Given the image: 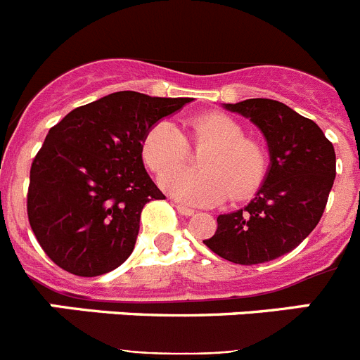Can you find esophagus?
<instances>
[{
    "label": "esophagus",
    "instance_id": "esophagus-1",
    "mask_svg": "<svg viewBox=\"0 0 360 360\" xmlns=\"http://www.w3.org/2000/svg\"><path fill=\"white\" fill-rule=\"evenodd\" d=\"M174 207H176V211L180 212V214H186V216L195 214V209L187 207V205H182V203H174Z\"/></svg>",
    "mask_w": 360,
    "mask_h": 360
}]
</instances>
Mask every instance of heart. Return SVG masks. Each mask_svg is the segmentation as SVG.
<instances>
[{
	"mask_svg": "<svg viewBox=\"0 0 360 360\" xmlns=\"http://www.w3.org/2000/svg\"><path fill=\"white\" fill-rule=\"evenodd\" d=\"M187 143L208 146L197 159L200 169L170 172L185 160ZM141 153L149 171L170 172L160 178V186L193 205H212L227 196L247 198L262 186L269 167L262 144L245 136L238 120L218 111L189 119L184 133L167 120L153 124L142 139Z\"/></svg>",
	"mask_w": 360,
	"mask_h": 360,
	"instance_id": "obj_1",
	"label": "heart"
}]
</instances>
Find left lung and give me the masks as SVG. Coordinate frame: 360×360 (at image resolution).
Masks as SVG:
<instances>
[{
	"mask_svg": "<svg viewBox=\"0 0 360 360\" xmlns=\"http://www.w3.org/2000/svg\"><path fill=\"white\" fill-rule=\"evenodd\" d=\"M269 142L265 182L247 207L218 216L209 249L238 265L272 262L295 249L323 216L335 180V151L314 120L272 98L225 104Z\"/></svg>",
	"mask_w": 360,
	"mask_h": 360,
	"instance_id": "1",
	"label": "left lung"
}]
</instances>
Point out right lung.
Wrapping results in <instances>:
<instances>
[{
    "instance_id": "right-lung-1",
    "label": "right lung",
    "mask_w": 360,
    "mask_h": 360,
    "mask_svg": "<svg viewBox=\"0 0 360 360\" xmlns=\"http://www.w3.org/2000/svg\"><path fill=\"white\" fill-rule=\"evenodd\" d=\"M187 103L117 91L75 108L50 128L32 162L27 212L57 266L95 278L128 259L144 205L165 198L144 169L142 139Z\"/></svg>"
}]
</instances>
